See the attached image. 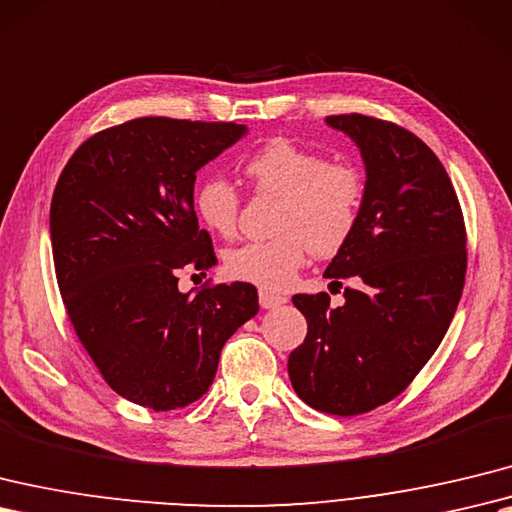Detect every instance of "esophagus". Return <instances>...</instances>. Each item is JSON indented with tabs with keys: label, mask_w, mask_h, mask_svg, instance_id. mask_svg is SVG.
Here are the masks:
<instances>
[{
	"label": "esophagus",
	"mask_w": 512,
	"mask_h": 512,
	"mask_svg": "<svg viewBox=\"0 0 512 512\" xmlns=\"http://www.w3.org/2000/svg\"><path fill=\"white\" fill-rule=\"evenodd\" d=\"M283 303H288V299L281 294H272L268 290H259V305L264 307V310H275V307H281Z\"/></svg>",
	"instance_id": "34e87169"
}]
</instances>
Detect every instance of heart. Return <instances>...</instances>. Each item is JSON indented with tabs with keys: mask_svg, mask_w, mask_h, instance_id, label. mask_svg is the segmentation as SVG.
<instances>
[{
	"mask_svg": "<svg viewBox=\"0 0 512 512\" xmlns=\"http://www.w3.org/2000/svg\"><path fill=\"white\" fill-rule=\"evenodd\" d=\"M244 174L257 196L279 198L266 242H248L224 255V270L235 281L281 292L305 266L307 255L331 257L358 229L366 176L353 161H329L327 154L290 139H272L244 161ZM194 211L220 237H233L242 198L227 178L211 176L194 194Z\"/></svg>",
	"mask_w": 512,
	"mask_h": 512,
	"instance_id": "b5f03b06",
	"label": "heart"
}]
</instances>
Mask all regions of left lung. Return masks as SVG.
Masks as SVG:
<instances>
[{
    "instance_id": "obj_1",
    "label": "left lung",
    "mask_w": 512,
    "mask_h": 512,
    "mask_svg": "<svg viewBox=\"0 0 512 512\" xmlns=\"http://www.w3.org/2000/svg\"><path fill=\"white\" fill-rule=\"evenodd\" d=\"M360 146L366 202L358 229L331 259L327 292L294 294L307 336L290 353V382L314 410L355 417L392 401L445 338L465 288L467 229L443 163L423 141L362 113L329 115Z\"/></svg>"
}]
</instances>
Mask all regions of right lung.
<instances>
[{"mask_svg":"<svg viewBox=\"0 0 512 512\" xmlns=\"http://www.w3.org/2000/svg\"><path fill=\"white\" fill-rule=\"evenodd\" d=\"M244 133L137 117L89 137L58 176L50 233L67 316L104 382L141 408L198 401L224 342L259 312L251 283L178 290L181 270L218 264L194 211L196 174Z\"/></svg>","mask_w":512,"mask_h":512,"instance_id":"add662e5","label":"right lung"}]
</instances>
